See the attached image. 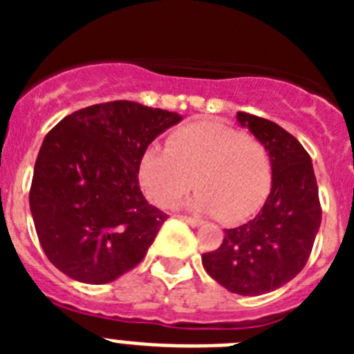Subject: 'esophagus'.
<instances>
[{"mask_svg": "<svg viewBox=\"0 0 354 354\" xmlns=\"http://www.w3.org/2000/svg\"><path fill=\"white\" fill-rule=\"evenodd\" d=\"M179 220L186 221L187 225H192V227H200V225H204V221L198 220V218H189V216H179Z\"/></svg>", "mask_w": 354, "mask_h": 354, "instance_id": "esophagus-1", "label": "esophagus"}]
</instances>
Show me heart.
<instances>
[{
    "instance_id": "obj_1",
    "label": "heart",
    "mask_w": 354,
    "mask_h": 354,
    "mask_svg": "<svg viewBox=\"0 0 354 354\" xmlns=\"http://www.w3.org/2000/svg\"><path fill=\"white\" fill-rule=\"evenodd\" d=\"M197 180H194V177ZM140 183L154 204L171 207L193 186L187 207L239 221L255 212L271 189V161L259 140L214 120L175 131L167 145L154 143L140 161Z\"/></svg>"
}]
</instances>
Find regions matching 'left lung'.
Masks as SVG:
<instances>
[{
	"label": "left lung",
	"instance_id": "obj_1",
	"mask_svg": "<svg viewBox=\"0 0 354 354\" xmlns=\"http://www.w3.org/2000/svg\"><path fill=\"white\" fill-rule=\"evenodd\" d=\"M237 124L266 147L271 192L255 218L225 230L218 250L202 255L209 277L241 296L280 289L305 268L321 225L312 159L283 127L237 111Z\"/></svg>",
	"mask_w": 354,
	"mask_h": 354
}]
</instances>
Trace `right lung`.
<instances>
[{"label":"right lung","instance_id":"1","mask_svg":"<svg viewBox=\"0 0 354 354\" xmlns=\"http://www.w3.org/2000/svg\"><path fill=\"white\" fill-rule=\"evenodd\" d=\"M179 113L133 101L67 115L44 138L30 209L44 253L72 280L101 286L138 266L168 216L150 205L140 161Z\"/></svg>","mask_w":354,"mask_h":354}]
</instances>
